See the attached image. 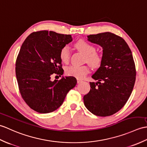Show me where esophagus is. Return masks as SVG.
<instances>
[{
    "label": "esophagus",
    "mask_w": 147,
    "mask_h": 147,
    "mask_svg": "<svg viewBox=\"0 0 147 147\" xmlns=\"http://www.w3.org/2000/svg\"><path fill=\"white\" fill-rule=\"evenodd\" d=\"M81 82H82V80H80V79H77V83H78V84L80 83Z\"/></svg>",
    "instance_id": "esophagus-1"
}]
</instances>
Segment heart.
<instances>
[{"label":"heart","mask_w":147,"mask_h":147,"mask_svg":"<svg viewBox=\"0 0 147 147\" xmlns=\"http://www.w3.org/2000/svg\"><path fill=\"white\" fill-rule=\"evenodd\" d=\"M78 50L85 55L84 61L93 68L99 67L102 63L100 55L96 52V48L94 45L84 40H80L75 43ZM60 58L63 62L66 63L70 58V48L68 45H65L60 51ZM89 69L86 65H70L67 67L65 72L68 76L74 77L77 79H82L89 73Z\"/></svg>","instance_id":"heart-1"}]
</instances>
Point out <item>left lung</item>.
Listing matches in <instances>:
<instances>
[{
    "mask_svg": "<svg viewBox=\"0 0 147 147\" xmlns=\"http://www.w3.org/2000/svg\"><path fill=\"white\" fill-rule=\"evenodd\" d=\"M88 41L103 49L102 63L90 82L89 92L84 96L86 108L94 115L109 116L125 105L136 80L131 51L123 39L106 32L87 36Z\"/></svg>",
    "mask_w": 147,
    "mask_h": 147,
    "instance_id": "8db88e82",
    "label": "left lung"
}]
</instances>
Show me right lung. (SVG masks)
I'll return each instance as SVG.
<instances>
[{
  "label": "right lung",
  "instance_id": "right-lung-1",
  "mask_svg": "<svg viewBox=\"0 0 147 147\" xmlns=\"http://www.w3.org/2000/svg\"><path fill=\"white\" fill-rule=\"evenodd\" d=\"M71 41L70 34L44 30L32 32L22 43L16 59V78L22 99L35 111L57 109L77 84L74 77L50 80L53 74L63 75L60 51Z\"/></svg>",
  "mask_w": 147,
  "mask_h": 147
}]
</instances>
